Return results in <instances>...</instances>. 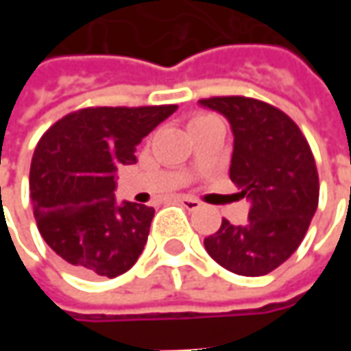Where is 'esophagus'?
Returning a JSON list of instances; mask_svg holds the SVG:
<instances>
[{"label":"esophagus","mask_w":351,"mask_h":351,"mask_svg":"<svg viewBox=\"0 0 351 351\" xmlns=\"http://www.w3.org/2000/svg\"><path fill=\"white\" fill-rule=\"evenodd\" d=\"M178 203L186 206L188 210H197L199 206H201V203H199L197 199L190 197V195H182V197H178Z\"/></svg>","instance_id":"1"}]
</instances>
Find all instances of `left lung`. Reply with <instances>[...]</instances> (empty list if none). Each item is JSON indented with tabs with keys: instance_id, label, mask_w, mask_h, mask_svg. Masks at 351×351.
<instances>
[{
	"instance_id": "left-lung-1",
	"label": "left lung",
	"mask_w": 351,
	"mask_h": 351,
	"mask_svg": "<svg viewBox=\"0 0 351 351\" xmlns=\"http://www.w3.org/2000/svg\"><path fill=\"white\" fill-rule=\"evenodd\" d=\"M199 105L226 116L233 131L229 178L250 199L248 221L206 237L208 256L241 276H263L293 254L317 208L319 182L312 150L297 123L263 101L231 95Z\"/></svg>"
}]
</instances>
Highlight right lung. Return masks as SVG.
Listing matches in <instances>:
<instances>
[{"mask_svg": "<svg viewBox=\"0 0 351 351\" xmlns=\"http://www.w3.org/2000/svg\"><path fill=\"white\" fill-rule=\"evenodd\" d=\"M160 107L82 108L58 120L39 141L29 191L39 233L80 276L114 278L145 250L152 206L114 197L120 165L176 110Z\"/></svg>", "mask_w": 351, "mask_h": 351, "instance_id": "add662e5", "label": "right lung"}]
</instances>
